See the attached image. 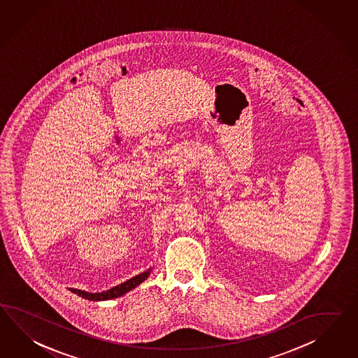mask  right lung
<instances>
[{"mask_svg": "<svg viewBox=\"0 0 358 358\" xmlns=\"http://www.w3.org/2000/svg\"><path fill=\"white\" fill-rule=\"evenodd\" d=\"M150 271H145V273H141L138 275L133 277V278L124 282L122 285L113 287L106 292H101V294H89L85 291H81V289H75V288H71V291L79 296L84 297L87 300L90 301H101V300H110V299H115V297L122 296L124 294H127L128 291H131L134 287H137L140 285L141 282H143L145 279L148 278Z\"/></svg>", "mask_w": 358, "mask_h": 358, "instance_id": "add662e5", "label": "right lung"}]
</instances>
